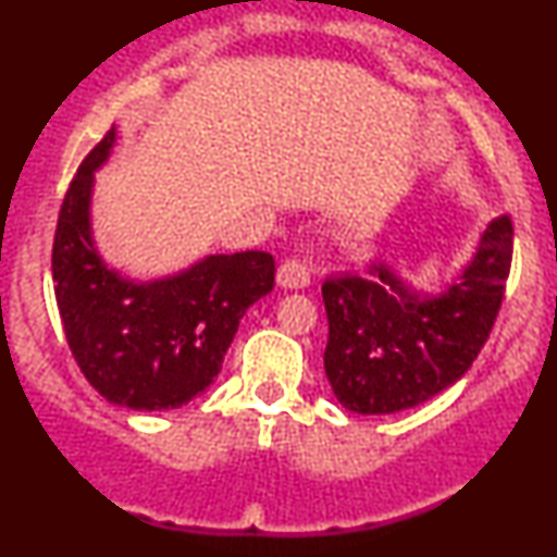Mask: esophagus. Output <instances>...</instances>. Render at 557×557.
I'll list each match as a JSON object with an SVG mask.
<instances>
[{
	"label": "esophagus",
	"instance_id": "34e87169",
	"mask_svg": "<svg viewBox=\"0 0 557 557\" xmlns=\"http://www.w3.org/2000/svg\"><path fill=\"white\" fill-rule=\"evenodd\" d=\"M311 280V267L306 259H285L277 270V285L285 290H300V287L309 285Z\"/></svg>",
	"mask_w": 557,
	"mask_h": 557
}]
</instances>
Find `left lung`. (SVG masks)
<instances>
[{
	"label": "left lung",
	"mask_w": 557,
	"mask_h": 557,
	"mask_svg": "<svg viewBox=\"0 0 557 557\" xmlns=\"http://www.w3.org/2000/svg\"><path fill=\"white\" fill-rule=\"evenodd\" d=\"M510 257L513 222L500 214L440 296L411 290L387 264L324 280V372L335 398L356 413H398L461 380L500 311Z\"/></svg>",
	"instance_id": "obj_1"
}]
</instances>
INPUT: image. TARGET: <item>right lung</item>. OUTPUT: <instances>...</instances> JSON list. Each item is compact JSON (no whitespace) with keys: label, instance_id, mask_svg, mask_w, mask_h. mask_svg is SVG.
Returning <instances> with one entry per match:
<instances>
[{"label":"right lung","instance_id":"obj_1","mask_svg":"<svg viewBox=\"0 0 557 557\" xmlns=\"http://www.w3.org/2000/svg\"><path fill=\"white\" fill-rule=\"evenodd\" d=\"M112 146L114 127L81 162L57 216V309L96 393L136 411H168L212 385L246 309L274 287V259L267 251L214 253L154 283L110 270L94 246L88 209L94 170Z\"/></svg>","mask_w":557,"mask_h":557}]
</instances>
